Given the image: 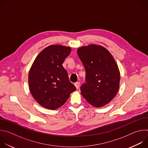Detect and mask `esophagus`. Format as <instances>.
I'll use <instances>...</instances> for the list:
<instances>
[{
	"label": "esophagus",
	"mask_w": 148,
	"mask_h": 148,
	"mask_svg": "<svg viewBox=\"0 0 148 148\" xmlns=\"http://www.w3.org/2000/svg\"><path fill=\"white\" fill-rule=\"evenodd\" d=\"M74 85H75V86L76 88L78 90V89L79 88L80 83H79V82H76V83H75V84H74Z\"/></svg>",
	"instance_id": "esophagus-1"
}]
</instances>
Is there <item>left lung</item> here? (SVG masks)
Here are the masks:
<instances>
[{"instance_id": "8db88e82", "label": "left lung", "mask_w": 148, "mask_h": 148, "mask_svg": "<svg viewBox=\"0 0 148 148\" xmlns=\"http://www.w3.org/2000/svg\"><path fill=\"white\" fill-rule=\"evenodd\" d=\"M77 54L86 70V83L80 89L82 97L94 107L105 106L119 87L120 73L115 59L107 49L95 45L78 48Z\"/></svg>"}]
</instances>
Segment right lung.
<instances>
[{"mask_svg":"<svg viewBox=\"0 0 148 148\" xmlns=\"http://www.w3.org/2000/svg\"><path fill=\"white\" fill-rule=\"evenodd\" d=\"M71 51L70 47L49 46L38 54L30 69V92L45 108L53 110L60 108L76 90L62 65Z\"/></svg>","mask_w":148,"mask_h":148,"instance_id":"obj_1","label":"right lung"}]
</instances>
